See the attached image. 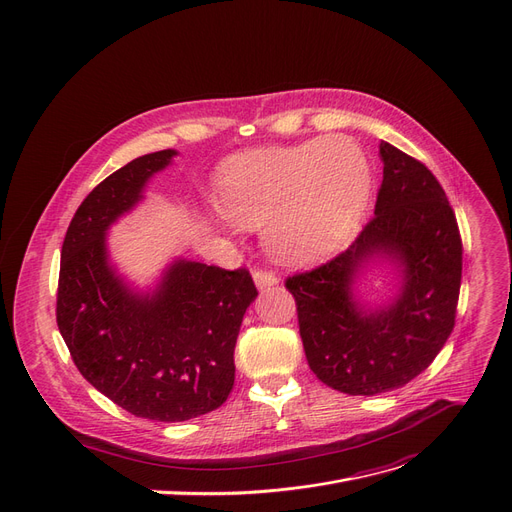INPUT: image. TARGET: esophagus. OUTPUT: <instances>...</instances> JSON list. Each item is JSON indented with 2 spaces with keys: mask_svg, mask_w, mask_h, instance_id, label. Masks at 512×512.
Wrapping results in <instances>:
<instances>
[{
  "mask_svg": "<svg viewBox=\"0 0 512 512\" xmlns=\"http://www.w3.org/2000/svg\"><path fill=\"white\" fill-rule=\"evenodd\" d=\"M253 278H255V284H257V288H259V290L272 288V286H276V284H278L276 274H274V272H270V270H257V272L253 274Z\"/></svg>",
  "mask_w": 512,
  "mask_h": 512,
  "instance_id": "esophagus-1",
  "label": "esophagus"
}]
</instances>
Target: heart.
I'll use <instances>...</instances> for the list:
<instances>
[{
    "instance_id": "1",
    "label": "heart",
    "mask_w": 512,
    "mask_h": 512,
    "mask_svg": "<svg viewBox=\"0 0 512 512\" xmlns=\"http://www.w3.org/2000/svg\"><path fill=\"white\" fill-rule=\"evenodd\" d=\"M371 184L369 159L348 137L247 151L224 166L222 209H211V220L226 228L265 226V247L278 261L307 263L355 230Z\"/></svg>"
}]
</instances>
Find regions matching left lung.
I'll return each mask as SVG.
<instances>
[{
  "label": "left lung",
  "instance_id": "obj_1",
  "mask_svg": "<svg viewBox=\"0 0 512 512\" xmlns=\"http://www.w3.org/2000/svg\"><path fill=\"white\" fill-rule=\"evenodd\" d=\"M384 180L373 218L346 251L286 278L311 371L326 386L373 396L409 384L442 351L459 303L463 242L436 176L419 159L380 145ZM371 256L403 274L397 301L365 312L352 282Z\"/></svg>",
  "mask_w": 512,
  "mask_h": 512
}]
</instances>
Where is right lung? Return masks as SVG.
<instances>
[{"label":"right lung","mask_w":512,"mask_h":512,"mask_svg":"<svg viewBox=\"0 0 512 512\" xmlns=\"http://www.w3.org/2000/svg\"><path fill=\"white\" fill-rule=\"evenodd\" d=\"M176 151L132 159L99 182L68 226L56 319L83 378L124 411L186 421L222 407L234 346L257 288L245 267L176 261L153 294L132 292L107 263L105 230L143 199Z\"/></svg>","instance_id":"1"}]
</instances>
